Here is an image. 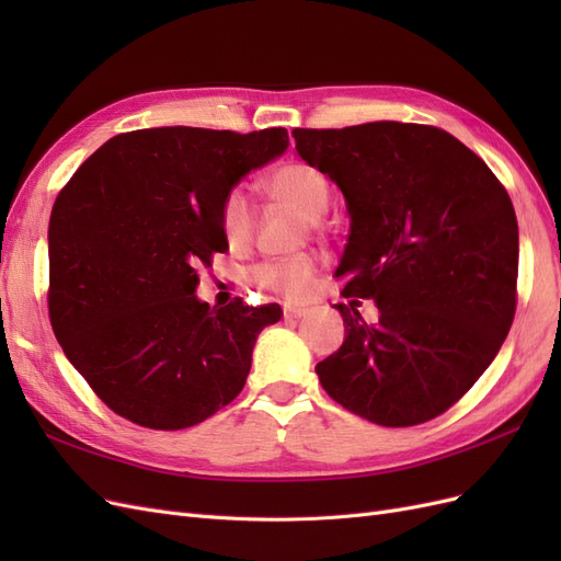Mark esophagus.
I'll return each mask as SVG.
<instances>
[{"label": "esophagus", "mask_w": 561, "mask_h": 561, "mask_svg": "<svg viewBox=\"0 0 561 561\" xmlns=\"http://www.w3.org/2000/svg\"><path fill=\"white\" fill-rule=\"evenodd\" d=\"M301 316H307V309L290 307V304H287V307L283 309V318H285V320H297V318H301Z\"/></svg>", "instance_id": "34e87169"}]
</instances>
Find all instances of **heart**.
I'll return each instance as SVG.
<instances>
[{
  "instance_id": "obj_1",
  "label": "heart",
  "mask_w": 561,
  "mask_h": 561,
  "mask_svg": "<svg viewBox=\"0 0 561 561\" xmlns=\"http://www.w3.org/2000/svg\"><path fill=\"white\" fill-rule=\"evenodd\" d=\"M264 190L274 198L290 203L309 222H318L330 206L328 178L320 173V168L307 161H287L274 168L264 180ZM254 219H257V213H254V203L243 186H233L219 201L217 225L231 248H243L252 241ZM318 266L320 262L316 254L297 252L257 264L252 268V280L262 290L297 301L311 293Z\"/></svg>"
}]
</instances>
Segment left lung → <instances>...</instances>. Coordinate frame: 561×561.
Listing matches in <instances>:
<instances>
[{"mask_svg": "<svg viewBox=\"0 0 561 561\" xmlns=\"http://www.w3.org/2000/svg\"><path fill=\"white\" fill-rule=\"evenodd\" d=\"M299 157L336 182L351 233L334 304L346 339L316 365L328 396L388 428L461 400L496 358L517 307L513 201L489 165L443 128L371 122L295 128ZM375 298L380 322L357 307Z\"/></svg>", "mask_w": 561, "mask_h": 561, "instance_id": "8db88e82", "label": "left lung"}]
</instances>
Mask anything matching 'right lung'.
<instances>
[{
  "instance_id": "obj_1",
  "label": "right lung",
  "mask_w": 561,
  "mask_h": 561,
  "mask_svg": "<svg viewBox=\"0 0 561 561\" xmlns=\"http://www.w3.org/2000/svg\"><path fill=\"white\" fill-rule=\"evenodd\" d=\"M290 145L190 126L114 135L79 165L50 210L48 316L67 360L110 410L182 431L241 393L257 334L278 304L198 301L196 268L229 245L222 196Z\"/></svg>"
}]
</instances>
